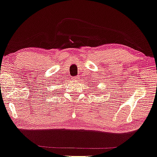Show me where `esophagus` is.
<instances>
[{
	"mask_svg": "<svg viewBox=\"0 0 157 157\" xmlns=\"http://www.w3.org/2000/svg\"><path fill=\"white\" fill-rule=\"evenodd\" d=\"M72 79L75 81H78L79 80V76H76V77H73L72 78Z\"/></svg>",
	"mask_w": 157,
	"mask_h": 157,
	"instance_id": "34e87169",
	"label": "esophagus"
}]
</instances>
